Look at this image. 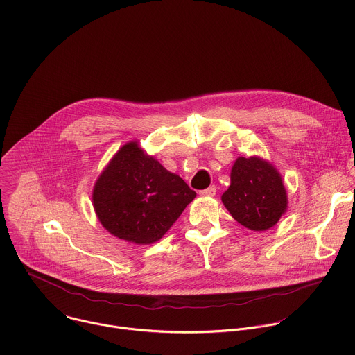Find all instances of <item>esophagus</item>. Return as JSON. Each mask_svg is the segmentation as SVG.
<instances>
[{
	"mask_svg": "<svg viewBox=\"0 0 355 355\" xmlns=\"http://www.w3.org/2000/svg\"><path fill=\"white\" fill-rule=\"evenodd\" d=\"M216 192H217V188H216L214 185H211V187H209L207 189L200 191L199 193H200V196H207V198H210V196H214Z\"/></svg>",
	"mask_w": 355,
	"mask_h": 355,
	"instance_id": "esophagus-1",
	"label": "esophagus"
}]
</instances>
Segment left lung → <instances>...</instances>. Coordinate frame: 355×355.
Instances as JSON below:
<instances>
[{"label":"left lung","mask_w":355,"mask_h":355,"mask_svg":"<svg viewBox=\"0 0 355 355\" xmlns=\"http://www.w3.org/2000/svg\"><path fill=\"white\" fill-rule=\"evenodd\" d=\"M221 200L231 216L252 231L272 228L288 209L282 175L260 156H241L235 160L231 185Z\"/></svg>","instance_id":"8db88e82"}]
</instances>
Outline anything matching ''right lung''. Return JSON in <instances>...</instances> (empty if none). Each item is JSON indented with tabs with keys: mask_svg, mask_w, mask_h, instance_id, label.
<instances>
[{
	"mask_svg": "<svg viewBox=\"0 0 355 355\" xmlns=\"http://www.w3.org/2000/svg\"><path fill=\"white\" fill-rule=\"evenodd\" d=\"M195 196L180 175L166 170L138 141H130L99 174L92 205L109 234L150 245L163 238Z\"/></svg>",
	"mask_w": 355,
	"mask_h": 355,
	"instance_id": "right-lung-1",
	"label": "right lung"
}]
</instances>
